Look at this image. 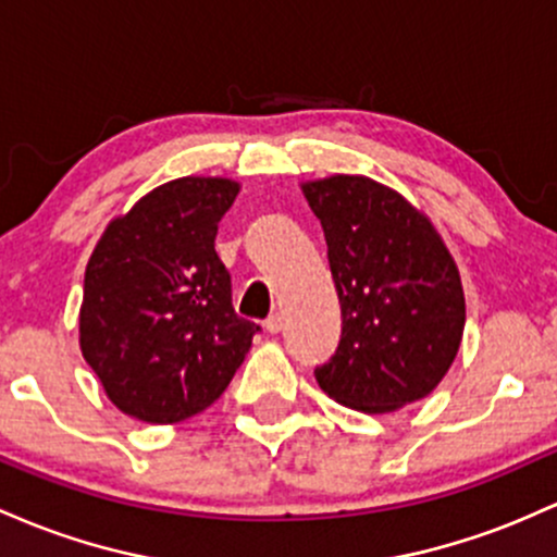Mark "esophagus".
Here are the masks:
<instances>
[{
    "mask_svg": "<svg viewBox=\"0 0 557 557\" xmlns=\"http://www.w3.org/2000/svg\"><path fill=\"white\" fill-rule=\"evenodd\" d=\"M262 326H265L268 334H278V331L284 329V318H281L278 312H273V315L265 318V323H262Z\"/></svg>",
    "mask_w": 557,
    "mask_h": 557,
    "instance_id": "obj_1",
    "label": "esophagus"
}]
</instances>
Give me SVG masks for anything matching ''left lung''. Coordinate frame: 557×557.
<instances>
[{
  "label": "left lung",
  "mask_w": 557,
  "mask_h": 557,
  "mask_svg": "<svg viewBox=\"0 0 557 557\" xmlns=\"http://www.w3.org/2000/svg\"><path fill=\"white\" fill-rule=\"evenodd\" d=\"M342 305L336 355L315 371L331 399L395 413L440 386L460 349L466 297L453 255L416 205L368 176L302 181Z\"/></svg>",
  "instance_id": "8db88e82"
}]
</instances>
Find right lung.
<instances>
[{"label": "right lung", "mask_w": 557, "mask_h": 557, "mask_svg": "<svg viewBox=\"0 0 557 557\" xmlns=\"http://www.w3.org/2000/svg\"><path fill=\"white\" fill-rule=\"evenodd\" d=\"M239 181L173 178L112 218L84 276L78 342L104 395L144 423H178L226 392L258 323L236 315L215 252Z\"/></svg>", "instance_id": "right-lung-1"}]
</instances>
